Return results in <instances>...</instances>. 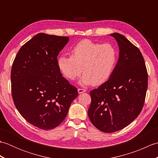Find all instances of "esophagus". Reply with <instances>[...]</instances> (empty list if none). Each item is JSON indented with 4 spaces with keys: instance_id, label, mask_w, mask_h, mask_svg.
Here are the masks:
<instances>
[{
    "instance_id": "34e87169",
    "label": "esophagus",
    "mask_w": 158,
    "mask_h": 158,
    "mask_svg": "<svg viewBox=\"0 0 158 158\" xmlns=\"http://www.w3.org/2000/svg\"><path fill=\"white\" fill-rule=\"evenodd\" d=\"M85 91H86V90L85 89H82V88H79L78 89V93L79 94L83 93V92H85Z\"/></svg>"
}]
</instances>
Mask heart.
I'll list each match as a JSON object with an SVG mask.
<instances>
[{
	"label": "heart",
	"mask_w": 158,
	"mask_h": 158,
	"mask_svg": "<svg viewBox=\"0 0 158 158\" xmlns=\"http://www.w3.org/2000/svg\"><path fill=\"white\" fill-rule=\"evenodd\" d=\"M118 61V50L111 43H94L83 40L71 49V56H60L59 69L63 75L73 81L81 75V84L99 85L108 80Z\"/></svg>",
	"instance_id": "obj_1"
}]
</instances>
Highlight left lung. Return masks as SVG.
Masks as SVG:
<instances>
[{
	"label": "left lung",
	"instance_id": "1",
	"mask_svg": "<svg viewBox=\"0 0 158 158\" xmlns=\"http://www.w3.org/2000/svg\"><path fill=\"white\" fill-rule=\"evenodd\" d=\"M119 57L108 81L90 92L88 116L97 129L110 133L132 123L141 112L148 85L145 60L139 48L119 33L110 35Z\"/></svg>",
	"mask_w": 158,
	"mask_h": 158
}]
</instances>
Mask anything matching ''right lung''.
<instances>
[{"instance_id": "right-lung-1", "label": "right lung", "mask_w": 158, "mask_h": 158, "mask_svg": "<svg viewBox=\"0 0 158 158\" xmlns=\"http://www.w3.org/2000/svg\"><path fill=\"white\" fill-rule=\"evenodd\" d=\"M69 41L68 36L39 33L17 53L11 72V93L19 113L42 130L60 124L70 104L78 96L58 65L57 56Z\"/></svg>"}]
</instances>
